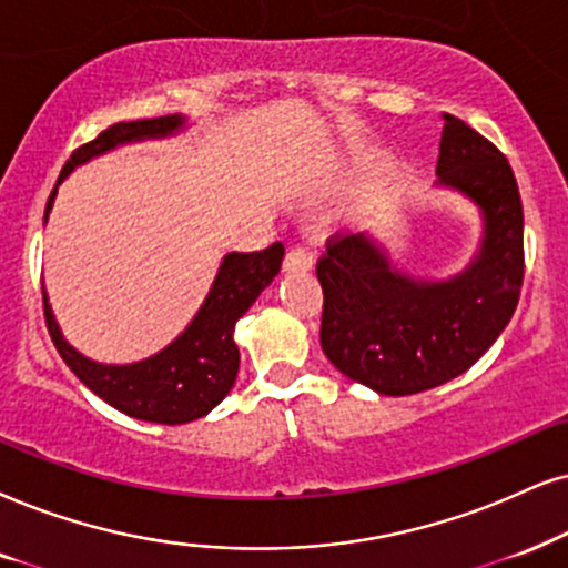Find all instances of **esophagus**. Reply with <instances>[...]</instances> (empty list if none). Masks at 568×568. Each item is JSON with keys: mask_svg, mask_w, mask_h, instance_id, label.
<instances>
[{"mask_svg": "<svg viewBox=\"0 0 568 568\" xmlns=\"http://www.w3.org/2000/svg\"><path fill=\"white\" fill-rule=\"evenodd\" d=\"M312 264H314L312 251L304 246H293L288 254H285L283 267H285V272H308L312 270Z\"/></svg>", "mask_w": 568, "mask_h": 568, "instance_id": "esophagus-1", "label": "esophagus"}]
</instances>
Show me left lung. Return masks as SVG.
Masks as SVG:
<instances>
[{
    "label": "left lung",
    "mask_w": 568,
    "mask_h": 568,
    "mask_svg": "<svg viewBox=\"0 0 568 568\" xmlns=\"http://www.w3.org/2000/svg\"><path fill=\"white\" fill-rule=\"evenodd\" d=\"M443 120L435 185L479 210L475 260L445 280L414 277L383 243L358 233L329 239L317 262L322 351L379 396H412L458 377L498 341L519 304L524 212L511 164L464 120Z\"/></svg>",
    "instance_id": "8db88e82"
}]
</instances>
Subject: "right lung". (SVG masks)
Wrapping results in <instances>:
<instances>
[{
    "label": "right lung",
    "mask_w": 568,
    "mask_h": 568,
    "mask_svg": "<svg viewBox=\"0 0 568 568\" xmlns=\"http://www.w3.org/2000/svg\"><path fill=\"white\" fill-rule=\"evenodd\" d=\"M183 128V114H164V118L154 120L110 125L91 143H83L64 162L60 178H57L52 196L47 201L44 222L52 212L57 189L78 164H85L93 156H102L112 149L125 146V143L168 139ZM283 243H272L264 251H251V254L233 251V254L222 256L212 288L191 325L170 346L156 351L154 356L141 358V362L99 364L83 356L81 351H75L64 341L52 306H49V296L44 293L49 335H52L64 364L75 372V377L112 408L133 416V419L156 422V425H185V422L210 414L231 393L241 364L239 346L233 341L235 322L248 312L251 304L260 298V293L275 280L280 264H283Z\"/></svg>",
    "instance_id": "1"
}]
</instances>
